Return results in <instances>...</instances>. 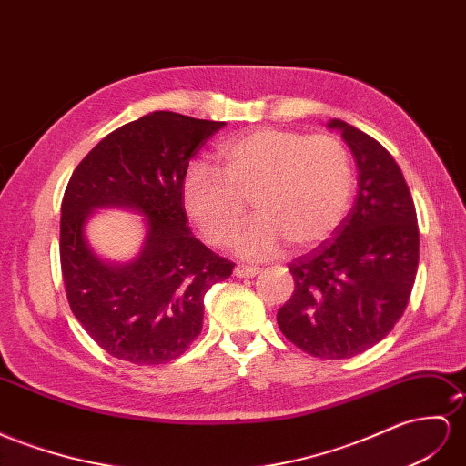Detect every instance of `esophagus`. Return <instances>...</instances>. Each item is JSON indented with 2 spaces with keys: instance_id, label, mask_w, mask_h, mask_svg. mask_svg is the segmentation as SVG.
Instances as JSON below:
<instances>
[{
  "instance_id": "obj_1",
  "label": "esophagus",
  "mask_w": 466,
  "mask_h": 466,
  "mask_svg": "<svg viewBox=\"0 0 466 466\" xmlns=\"http://www.w3.org/2000/svg\"><path fill=\"white\" fill-rule=\"evenodd\" d=\"M256 273H259V268H254V266H236L234 268L236 278H254Z\"/></svg>"
}]
</instances>
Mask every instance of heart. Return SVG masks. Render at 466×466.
<instances>
[{
	"label": "heart",
	"instance_id": "b5f03b06",
	"mask_svg": "<svg viewBox=\"0 0 466 466\" xmlns=\"http://www.w3.org/2000/svg\"><path fill=\"white\" fill-rule=\"evenodd\" d=\"M218 171L193 163L181 202L208 246L222 248L242 228L248 200L258 214L236 240L246 258H269L288 244L307 252L339 230L354 195V167L337 137L259 127L224 141Z\"/></svg>",
	"mask_w": 466,
	"mask_h": 466
}]
</instances>
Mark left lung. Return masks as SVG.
<instances>
[{
    "label": "left lung",
    "mask_w": 466,
    "mask_h": 466,
    "mask_svg": "<svg viewBox=\"0 0 466 466\" xmlns=\"http://www.w3.org/2000/svg\"><path fill=\"white\" fill-rule=\"evenodd\" d=\"M358 167V197L330 240L288 266L295 289L278 325L303 352L340 360L374 347L408 307L420 228L408 183L386 147L340 119Z\"/></svg>",
    "instance_id": "obj_1"
}]
</instances>
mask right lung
<instances>
[{
    "label": "right lung",
    "instance_id": "add662e5",
    "mask_svg": "<svg viewBox=\"0 0 466 466\" xmlns=\"http://www.w3.org/2000/svg\"><path fill=\"white\" fill-rule=\"evenodd\" d=\"M224 126L153 112L106 136L78 163L61 205V269L70 311L102 350L131 364H167L202 329L205 293L234 264L190 234L181 181L190 157ZM143 211L150 230L137 260L108 267L86 246L92 208Z\"/></svg>",
    "mask_w": 466,
    "mask_h": 466
}]
</instances>
